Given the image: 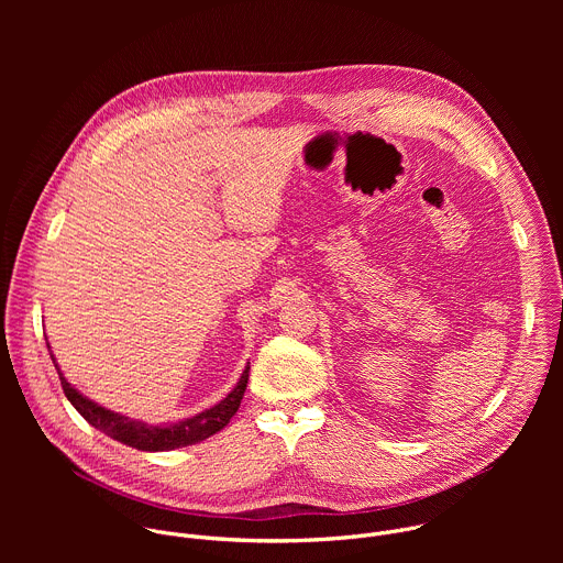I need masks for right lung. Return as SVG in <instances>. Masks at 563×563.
I'll use <instances>...</instances> for the list:
<instances>
[{"label":"right lung","instance_id":"1","mask_svg":"<svg viewBox=\"0 0 563 563\" xmlns=\"http://www.w3.org/2000/svg\"><path fill=\"white\" fill-rule=\"evenodd\" d=\"M48 352H51V345H48ZM51 358L55 363L53 354H51ZM55 367H57V363H55ZM57 374H59L64 394L70 400V406L79 415H82L96 430L104 432L107 437H111L129 448L142 450V452H167V450L200 443V441L213 437L216 432H220L231 421V417L238 412L240 400H243L245 389H247L250 363H247L243 376H240V380L235 383V387L220 400V404H216L213 408H209L196 417L183 419L178 423H163V426H148L144 421H135V419H129L113 410H107V408L98 406L96 400L87 398L82 391H77L64 378L59 367H57Z\"/></svg>","mask_w":563,"mask_h":563}]
</instances>
